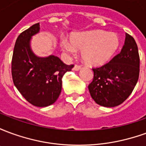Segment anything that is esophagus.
Listing matches in <instances>:
<instances>
[{
  "mask_svg": "<svg viewBox=\"0 0 146 146\" xmlns=\"http://www.w3.org/2000/svg\"><path fill=\"white\" fill-rule=\"evenodd\" d=\"M80 69H81V67L80 66H78V65H74L73 70H74V71H79Z\"/></svg>",
  "mask_w": 146,
  "mask_h": 146,
  "instance_id": "34e87169",
  "label": "esophagus"
}]
</instances>
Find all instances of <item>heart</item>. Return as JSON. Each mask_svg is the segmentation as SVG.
Wrapping results in <instances>:
<instances>
[{
  "label": "heart",
  "mask_w": 146,
  "mask_h": 146,
  "mask_svg": "<svg viewBox=\"0 0 146 146\" xmlns=\"http://www.w3.org/2000/svg\"><path fill=\"white\" fill-rule=\"evenodd\" d=\"M120 45V40L116 33L103 30L73 33L71 40L63 37L60 46L67 54H75L76 48L83 50L82 57L86 63L99 66L107 63L116 54Z\"/></svg>",
  "instance_id": "b5f03b06"
}]
</instances>
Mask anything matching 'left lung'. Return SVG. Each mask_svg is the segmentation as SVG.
<instances>
[{
	"label": "left lung",
	"instance_id": "left-lung-1",
	"mask_svg": "<svg viewBox=\"0 0 146 146\" xmlns=\"http://www.w3.org/2000/svg\"><path fill=\"white\" fill-rule=\"evenodd\" d=\"M139 63L137 44L126 33L119 54L103 66L93 69L94 78L88 85L93 100L104 107H115L123 103L138 82Z\"/></svg>",
	"mask_w": 146,
	"mask_h": 146
}]
</instances>
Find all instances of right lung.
<instances>
[{
	"instance_id": "1",
	"label": "right lung",
	"mask_w": 146,
	"mask_h": 146,
	"mask_svg": "<svg viewBox=\"0 0 146 146\" xmlns=\"http://www.w3.org/2000/svg\"><path fill=\"white\" fill-rule=\"evenodd\" d=\"M40 32L36 23L19 34L15 44L11 74L15 86L30 104L46 107L54 103L62 91V79L73 65H66L57 56L36 55L31 40Z\"/></svg>"
}]
</instances>
